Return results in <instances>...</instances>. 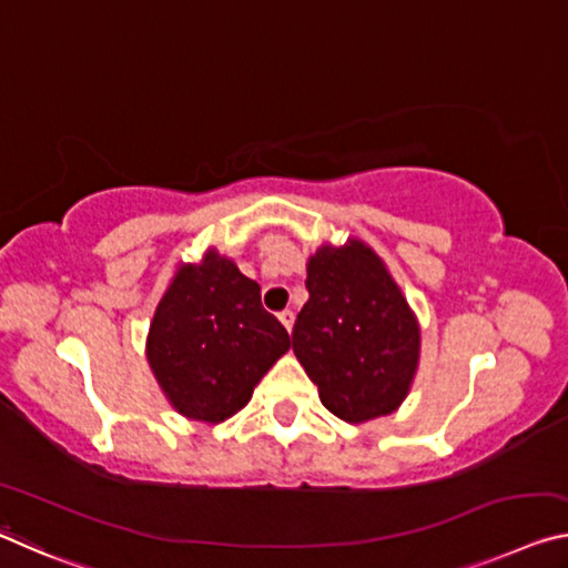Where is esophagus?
<instances>
[{
  "mask_svg": "<svg viewBox=\"0 0 568 568\" xmlns=\"http://www.w3.org/2000/svg\"><path fill=\"white\" fill-rule=\"evenodd\" d=\"M277 318H281V323H283V326L287 328V333H291L293 331V323H295V313L291 311V308H285L283 313H281V316H277Z\"/></svg>",
  "mask_w": 568,
  "mask_h": 568,
  "instance_id": "obj_1",
  "label": "esophagus"
}]
</instances>
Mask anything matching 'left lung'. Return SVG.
Returning a JSON list of instances; mask_svg holds the SVG:
<instances>
[{
    "label": "left lung",
    "mask_w": 568,
    "mask_h": 568,
    "mask_svg": "<svg viewBox=\"0 0 568 568\" xmlns=\"http://www.w3.org/2000/svg\"><path fill=\"white\" fill-rule=\"evenodd\" d=\"M311 298L293 326V351L338 419L392 414L419 364V323L384 260L362 240L308 257Z\"/></svg>",
    "instance_id": "obj_1"
}]
</instances>
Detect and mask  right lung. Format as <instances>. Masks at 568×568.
Returning a JSON list of instances; mask_svg holds the SVG:
<instances>
[{"instance_id":"1","label":"right lung","mask_w":568,"mask_h":568,"mask_svg":"<svg viewBox=\"0 0 568 568\" xmlns=\"http://www.w3.org/2000/svg\"><path fill=\"white\" fill-rule=\"evenodd\" d=\"M287 348L291 336L263 308L260 285L214 247L202 263L179 265L146 338L149 366L171 407L210 425L245 407Z\"/></svg>"}]
</instances>
